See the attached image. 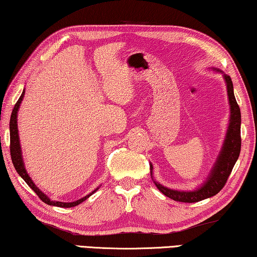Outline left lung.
<instances>
[{
    "label": "left lung",
    "mask_w": 257,
    "mask_h": 257,
    "mask_svg": "<svg viewBox=\"0 0 257 257\" xmlns=\"http://www.w3.org/2000/svg\"><path fill=\"white\" fill-rule=\"evenodd\" d=\"M217 72H221L219 69H213ZM224 82L227 84V93L229 99V106H230V118H229V126L224 138L222 149L215 161L214 166L211 169L206 181L194 191H176L161 185L160 183L154 181L157 188L163 193L164 195L168 196L169 199L177 202H184V203H194L208 197L214 196L222 190L226 184L229 175L235 166L236 161L240 154L241 139H240V108L236 101L235 94H233V85L231 78L223 73ZM152 165L150 164V170L152 175Z\"/></svg>",
    "instance_id": "8db88e82"
}]
</instances>
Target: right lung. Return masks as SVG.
Instances as JSON below:
<instances>
[{
    "label": "right lung",
    "instance_id": "right-lung-1",
    "mask_svg": "<svg viewBox=\"0 0 257 257\" xmlns=\"http://www.w3.org/2000/svg\"><path fill=\"white\" fill-rule=\"evenodd\" d=\"M25 96V90L22 91L20 98L18 99V101L16 102L15 108H13L12 114H11V118H10V154H11V159L13 166L17 170V173L20 175L21 178L28 184V186L33 190L36 194L39 196V199L42 200L45 203L48 205H54V206H60V208H73V206L79 205L80 203H82L83 201L88 199L89 196H91L94 192H97L99 187H97L96 190H93L90 194L85 195L82 199H80L78 201L74 202H58V201H52L49 197L43 193L39 188L35 185V183L33 182V179L30 178V176L27 173V170L25 168V164H24V159H22V154H21V147H20V140H19V133H18V121H17V117H18V110H19L20 103L24 99Z\"/></svg>",
    "mask_w": 257,
    "mask_h": 257
}]
</instances>
